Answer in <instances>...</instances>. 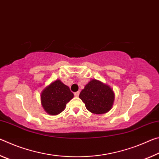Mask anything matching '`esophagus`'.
Returning <instances> with one entry per match:
<instances>
[{"label": "esophagus", "mask_w": 159, "mask_h": 159, "mask_svg": "<svg viewBox=\"0 0 159 159\" xmlns=\"http://www.w3.org/2000/svg\"><path fill=\"white\" fill-rule=\"evenodd\" d=\"M74 95H75L76 97H79V95H80V92H75V93H74Z\"/></svg>", "instance_id": "obj_1"}]
</instances>
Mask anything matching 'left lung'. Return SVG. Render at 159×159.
Returning <instances> with one entry per match:
<instances>
[{
    "mask_svg": "<svg viewBox=\"0 0 159 159\" xmlns=\"http://www.w3.org/2000/svg\"><path fill=\"white\" fill-rule=\"evenodd\" d=\"M79 97L88 111L95 114H103L111 109L115 95L109 86L92 80L80 92Z\"/></svg>",
    "mask_w": 159,
    "mask_h": 159,
    "instance_id": "1",
    "label": "left lung"
}]
</instances>
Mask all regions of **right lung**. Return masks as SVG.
I'll return each instance as SVG.
<instances>
[{
  "label": "right lung",
  "instance_id": "right-lung-1",
  "mask_svg": "<svg viewBox=\"0 0 159 159\" xmlns=\"http://www.w3.org/2000/svg\"><path fill=\"white\" fill-rule=\"evenodd\" d=\"M73 97L74 94L70 88L58 80L43 89L41 101L46 113L55 116L64 111L66 104Z\"/></svg>",
  "mask_w": 159,
  "mask_h": 159
}]
</instances>
